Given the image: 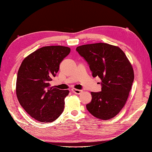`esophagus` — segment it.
<instances>
[{
  "instance_id": "34e87169",
  "label": "esophagus",
  "mask_w": 152,
  "mask_h": 152,
  "mask_svg": "<svg viewBox=\"0 0 152 152\" xmlns=\"http://www.w3.org/2000/svg\"><path fill=\"white\" fill-rule=\"evenodd\" d=\"M72 91L73 93H75L76 94H79L82 93V90H79V89H72Z\"/></svg>"
}]
</instances>
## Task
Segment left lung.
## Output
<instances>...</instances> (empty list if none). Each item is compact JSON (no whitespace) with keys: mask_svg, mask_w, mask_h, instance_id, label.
<instances>
[{"mask_svg":"<svg viewBox=\"0 0 152 152\" xmlns=\"http://www.w3.org/2000/svg\"><path fill=\"white\" fill-rule=\"evenodd\" d=\"M76 50L87 61L93 77L102 80V91L91 92L87 110L102 120L114 117L125 105L131 89L134 78L131 64L120 48L106 43L80 45Z\"/></svg>","mask_w":152,"mask_h":152,"instance_id":"1","label":"left lung"}]
</instances>
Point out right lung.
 <instances>
[{
	"instance_id": "right-lung-1",
	"label": "right lung",
	"mask_w": 152,
	"mask_h": 152,
	"mask_svg": "<svg viewBox=\"0 0 152 152\" xmlns=\"http://www.w3.org/2000/svg\"><path fill=\"white\" fill-rule=\"evenodd\" d=\"M70 52L61 45L37 49L23 61L18 72L16 95L25 111L35 120L51 122L62 113L68 90L50 87L59 64Z\"/></svg>"
}]
</instances>
